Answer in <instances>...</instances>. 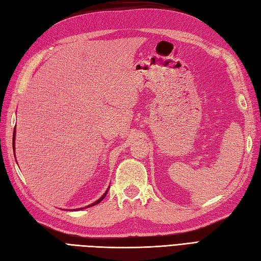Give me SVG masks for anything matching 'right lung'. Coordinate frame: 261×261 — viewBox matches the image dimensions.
Returning <instances> with one entry per match:
<instances>
[{"mask_svg": "<svg viewBox=\"0 0 261 261\" xmlns=\"http://www.w3.org/2000/svg\"><path fill=\"white\" fill-rule=\"evenodd\" d=\"M14 133H15V132H14ZM14 141H15V134H14V137H13V147H14ZM109 189H110V188H109ZM109 189H107V190H106V192H105V194H104L103 196H101L99 199H97L96 201H95V202H93V204H92V205H90V206H87V207H91V206H94V205H97V204H98V202H100L101 200H103V199L105 198V196H106L107 192H109ZM87 207H86V208H87ZM81 209H83V208H79V211H81Z\"/></svg>", "mask_w": 261, "mask_h": 261, "instance_id": "right-lung-1", "label": "right lung"}]
</instances>
